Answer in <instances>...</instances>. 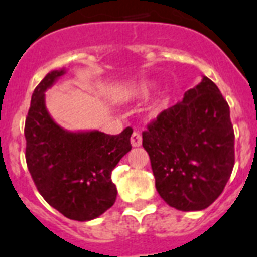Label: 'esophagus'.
<instances>
[{"mask_svg": "<svg viewBox=\"0 0 257 257\" xmlns=\"http://www.w3.org/2000/svg\"><path fill=\"white\" fill-rule=\"evenodd\" d=\"M131 144H132L133 148L141 147V144H143V137H141V135L137 132L133 133L132 137H131Z\"/></svg>", "mask_w": 257, "mask_h": 257, "instance_id": "esophagus-1", "label": "esophagus"}]
</instances>
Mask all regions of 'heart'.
<instances>
[{
    "label": "heart",
    "mask_w": 257,
    "mask_h": 257,
    "mask_svg": "<svg viewBox=\"0 0 257 257\" xmlns=\"http://www.w3.org/2000/svg\"><path fill=\"white\" fill-rule=\"evenodd\" d=\"M150 93V85L148 84H139L132 89L133 97H147Z\"/></svg>",
    "instance_id": "b5f03b06"
}]
</instances>
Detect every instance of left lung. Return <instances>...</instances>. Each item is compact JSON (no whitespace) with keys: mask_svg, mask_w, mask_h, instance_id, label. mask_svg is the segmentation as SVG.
<instances>
[{"mask_svg":"<svg viewBox=\"0 0 257 257\" xmlns=\"http://www.w3.org/2000/svg\"><path fill=\"white\" fill-rule=\"evenodd\" d=\"M230 107L203 76L143 133L156 189L170 207L201 211L222 194L235 162Z\"/></svg>","mask_w":257,"mask_h":257,"instance_id":"left-lung-1","label":"left lung"}]
</instances>
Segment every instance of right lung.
<instances>
[{"mask_svg":"<svg viewBox=\"0 0 257 257\" xmlns=\"http://www.w3.org/2000/svg\"><path fill=\"white\" fill-rule=\"evenodd\" d=\"M66 68L50 71L31 96L25 124L26 164L45 201L66 218L88 222L113 206L117 189L110 173L132 149V128L110 136L99 131L71 132L54 121L45 92Z\"/></svg>","mask_w":257,"mask_h":257,"instance_id":"right-lung-1","label":"right lung"}]
</instances>
